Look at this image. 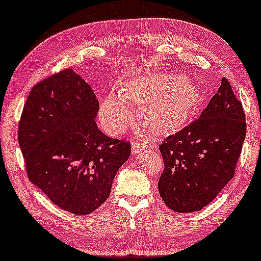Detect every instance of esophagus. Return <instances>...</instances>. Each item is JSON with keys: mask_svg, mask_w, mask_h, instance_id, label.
I'll use <instances>...</instances> for the list:
<instances>
[{"mask_svg": "<svg viewBox=\"0 0 261 261\" xmlns=\"http://www.w3.org/2000/svg\"><path fill=\"white\" fill-rule=\"evenodd\" d=\"M147 149V144L142 142L141 140H135L132 144V154L133 155H139L141 151Z\"/></svg>", "mask_w": 261, "mask_h": 261, "instance_id": "esophagus-1", "label": "esophagus"}]
</instances>
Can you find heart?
<instances>
[{
	"label": "heart",
	"mask_w": 261,
	"mask_h": 261,
	"mask_svg": "<svg viewBox=\"0 0 261 261\" xmlns=\"http://www.w3.org/2000/svg\"><path fill=\"white\" fill-rule=\"evenodd\" d=\"M107 95L100 107V118L111 134L118 135L132 121L128 102L141 103L140 119L155 133L175 130L192 114L202 98L197 84L179 74L150 73L127 83ZM125 99L123 100L122 98Z\"/></svg>",
	"instance_id": "1"
}]
</instances>
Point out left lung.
Masks as SVG:
<instances>
[{"instance_id":"8db88e82","label":"left lung","mask_w":261,"mask_h":261,"mask_svg":"<svg viewBox=\"0 0 261 261\" xmlns=\"http://www.w3.org/2000/svg\"><path fill=\"white\" fill-rule=\"evenodd\" d=\"M246 135L245 113L230 83L222 79L200 117L164 139L159 192L172 211H199L233 178Z\"/></svg>"}]
</instances>
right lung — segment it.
<instances>
[{
	"mask_svg": "<svg viewBox=\"0 0 261 261\" xmlns=\"http://www.w3.org/2000/svg\"><path fill=\"white\" fill-rule=\"evenodd\" d=\"M99 101L72 69L38 83L24 105L18 143L28 177L52 203L74 215L97 210L111 194L130 143L97 126Z\"/></svg>",
	"mask_w": 261,
	"mask_h": 261,
	"instance_id": "add662e5",
	"label": "right lung"
}]
</instances>
